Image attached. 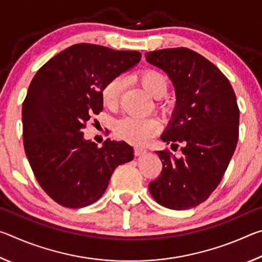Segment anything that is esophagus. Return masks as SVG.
<instances>
[{
  "instance_id": "obj_1",
  "label": "esophagus",
  "mask_w": 262,
  "mask_h": 262,
  "mask_svg": "<svg viewBox=\"0 0 262 262\" xmlns=\"http://www.w3.org/2000/svg\"><path fill=\"white\" fill-rule=\"evenodd\" d=\"M145 152H147V150H145L144 148H141V147L134 148V154L136 155V156H141V155H144Z\"/></svg>"
}]
</instances>
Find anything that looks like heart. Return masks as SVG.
<instances>
[{
	"label": "heart",
	"instance_id": "b5f03b06",
	"mask_svg": "<svg viewBox=\"0 0 262 262\" xmlns=\"http://www.w3.org/2000/svg\"><path fill=\"white\" fill-rule=\"evenodd\" d=\"M134 79L155 99H159L166 94L167 78L163 73L155 69H144L134 75ZM125 90V81L121 77H114L106 83L101 91V99L108 108L117 107ZM165 110L164 106H159ZM159 123L155 119H142L136 117H123L115 122L114 135L118 139L133 144H143L157 134Z\"/></svg>",
	"mask_w": 262,
	"mask_h": 262
}]
</instances>
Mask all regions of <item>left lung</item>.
<instances>
[{
  "label": "left lung",
  "instance_id": "obj_1",
  "mask_svg": "<svg viewBox=\"0 0 262 262\" xmlns=\"http://www.w3.org/2000/svg\"><path fill=\"white\" fill-rule=\"evenodd\" d=\"M145 59L163 69L176 89L177 105L162 140L171 148L183 145L180 158L168 150L156 151L163 168L149 190L163 207L190 209L216 189L236 150V95L214 63L186 47L148 52Z\"/></svg>",
  "mask_w": 262,
  "mask_h": 262
}]
</instances>
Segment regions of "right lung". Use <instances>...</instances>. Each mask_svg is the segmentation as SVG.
Instances as JSON below:
<instances>
[{"label":"right lung","mask_w":262,"mask_h":262,"mask_svg":"<svg viewBox=\"0 0 262 262\" xmlns=\"http://www.w3.org/2000/svg\"><path fill=\"white\" fill-rule=\"evenodd\" d=\"M140 60L136 51L76 43L34 75L21 108L24 149L35 179L59 205L82 208L96 202L115 167L134 158L126 142L107 139L98 148L82 132L103 110L106 83Z\"/></svg>","instance_id":"1"}]
</instances>
